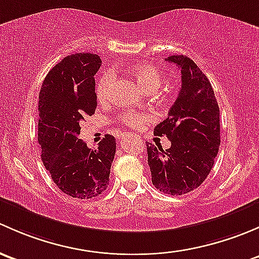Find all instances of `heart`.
<instances>
[{"label": "heart", "instance_id": "obj_1", "mask_svg": "<svg viewBox=\"0 0 259 259\" xmlns=\"http://www.w3.org/2000/svg\"><path fill=\"white\" fill-rule=\"evenodd\" d=\"M132 74L135 77L136 82L140 84L141 89H143L146 92H154L158 86L161 84V73L156 67L151 65H145V63H137L135 67L132 68ZM112 74L105 73L98 81L97 86H96V95L100 102L107 98L108 91H110L112 83ZM119 121L124 124V126L130 127V128H141L145 126L149 121V116L143 113H124L119 117Z\"/></svg>", "mask_w": 259, "mask_h": 259}]
</instances>
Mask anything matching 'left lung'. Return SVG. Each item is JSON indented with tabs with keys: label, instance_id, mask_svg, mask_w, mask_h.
Here are the masks:
<instances>
[{
	"label": "left lung",
	"instance_id": "1",
	"mask_svg": "<svg viewBox=\"0 0 259 259\" xmlns=\"http://www.w3.org/2000/svg\"><path fill=\"white\" fill-rule=\"evenodd\" d=\"M178 66L182 87L168 117L157 124L156 136H166L170 147L148 145L152 183L172 196L188 193L202 185L212 169L221 145L220 107L206 74L187 56H169Z\"/></svg>",
	"mask_w": 259,
	"mask_h": 259
}]
</instances>
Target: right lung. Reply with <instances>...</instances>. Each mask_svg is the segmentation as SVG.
<instances>
[{"label": "right lung", "instance_id": "right-lung-1", "mask_svg": "<svg viewBox=\"0 0 259 259\" xmlns=\"http://www.w3.org/2000/svg\"><path fill=\"white\" fill-rule=\"evenodd\" d=\"M101 58L93 53L67 56L47 73L38 101L41 158L63 193L78 199L100 196L110 183L116 140L106 135L91 149L79 140L81 122L95 113V74Z\"/></svg>", "mask_w": 259, "mask_h": 259}]
</instances>
